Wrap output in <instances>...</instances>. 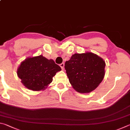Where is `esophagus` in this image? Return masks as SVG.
<instances>
[{"label":"esophagus","mask_w":130,"mask_h":130,"mask_svg":"<svg viewBox=\"0 0 130 130\" xmlns=\"http://www.w3.org/2000/svg\"><path fill=\"white\" fill-rule=\"evenodd\" d=\"M60 67H61V69H62V70H63L64 69V63H61V64H60Z\"/></svg>","instance_id":"esophagus-1"}]
</instances>
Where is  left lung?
Masks as SVG:
<instances>
[{
    "label": "left lung",
    "instance_id": "left-lung-1",
    "mask_svg": "<svg viewBox=\"0 0 130 130\" xmlns=\"http://www.w3.org/2000/svg\"><path fill=\"white\" fill-rule=\"evenodd\" d=\"M105 61L92 52L75 54L65 63L70 83L79 92L94 90L104 78Z\"/></svg>",
    "mask_w": 130,
    "mask_h": 130
}]
</instances>
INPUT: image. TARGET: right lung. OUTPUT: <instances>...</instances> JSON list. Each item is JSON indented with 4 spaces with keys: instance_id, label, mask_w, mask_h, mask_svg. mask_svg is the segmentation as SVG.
<instances>
[{
    "instance_id": "right-lung-1",
    "label": "right lung",
    "mask_w": 130,
    "mask_h": 130,
    "mask_svg": "<svg viewBox=\"0 0 130 130\" xmlns=\"http://www.w3.org/2000/svg\"><path fill=\"white\" fill-rule=\"evenodd\" d=\"M60 67L52 59H47L42 55L27 58L18 68L17 74L26 88L33 91L44 90Z\"/></svg>"
}]
</instances>
